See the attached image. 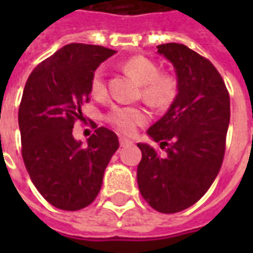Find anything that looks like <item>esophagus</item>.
<instances>
[{"label":"esophagus","mask_w":253,"mask_h":253,"mask_svg":"<svg viewBox=\"0 0 253 253\" xmlns=\"http://www.w3.org/2000/svg\"><path fill=\"white\" fill-rule=\"evenodd\" d=\"M119 143H121V146H128V145H132V141L127 139V138L121 137L119 138Z\"/></svg>","instance_id":"34e87169"}]
</instances>
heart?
Wrapping results in <instances>:
<instances>
[{
  "label": "heart",
  "mask_w": 253,
  "mask_h": 253,
  "mask_svg": "<svg viewBox=\"0 0 253 253\" xmlns=\"http://www.w3.org/2000/svg\"><path fill=\"white\" fill-rule=\"evenodd\" d=\"M123 69L137 83L145 101L154 107H165L175 99L179 88L177 77L172 72H160L159 65L143 55H134L123 62ZM89 92L94 99H104L108 89L104 67H97L90 77ZM105 121L115 130L131 134L139 125L148 121V112L138 105H112L105 114Z\"/></svg>",
  "instance_id": "b5f03b06"
}]
</instances>
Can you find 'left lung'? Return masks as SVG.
I'll list each match as a JSON object with an SVG mask.
<instances>
[{"instance_id":"8db88e82","label":"left lung","mask_w":253,"mask_h":253,"mask_svg":"<svg viewBox=\"0 0 253 253\" xmlns=\"http://www.w3.org/2000/svg\"><path fill=\"white\" fill-rule=\"evenodd\" d=\"M173 63L179 93L169 110L148 130L161 154L138 143L142 160L137 180L154 210H186L205 195L222 165L230 121V97L221 74L207 58L179 43L157 46Z\"/></svg>"}]
</instances>
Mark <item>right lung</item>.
<instances>
[{
	"instance_id": "obj_1",
	"label": "right lung",
	"mask_w": 253,
	"mask_h": 253,
	"mask_svg": "<svg viewBox=\"0 0 253 253\" xmlns=\"http://www.w3.org/2000/svg\"><path fill=\"white\" fill-rule=\"evenodd\" d=\"M111 48L70 43L32 70L19 108L21 156L42 196L61 210L76 211L96 199L105 167L119 148L114 131L97 127L86 145L73 127L89 101L92 73Z\"/></svg>"
}]
</instances>
